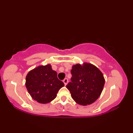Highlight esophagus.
Segmentation results:
<instances>
[{"mask_svg": "<svg viewBox=\"0 0 133 133\" xmlns=\"http://www.w3.org/2000/svg\"><path fill=\"white\" fill-rule=\"evenodd\" d=\"M63 83H64V85H67V83H68V79H67V78H64V79L63 80Z\"/></svg>", "mask_w": 133, "mask_h": 133, "instance_id": "obj_1", "label": "esophagus"}]
</instances>
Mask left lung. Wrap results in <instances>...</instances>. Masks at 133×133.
Instances as JSON below:
<instances>
[{"label":"left lung","instance_id":"1","mask_svg":"<svg viewBox=\"0 0 133 133\" xmlns=\"http://www.w3.org/2000/svg\"><path fill=\"white\" fill-rule=\"evenodd\" d=\"M71 82L66 85L72 98L82 105L91 104L100 97L105 80L97 67L89 63L72 66Z\"/></svg>","mask_w":133,"mask_h":133}]
</instances>
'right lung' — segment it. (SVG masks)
<instances>
[{
	"instance_id": "right-lung-1",
	"label": "right lung",
	"mask_w": 133,
	"mask_h": 133,
	"mask_svg": "<svg viewBox=\"0 0 133 133\" xmlns=\"http://www.w3.org/2000/svg\"><path fill=\"white\" fill-rule=\"evenodd\" d=\"M64 85L58 79L57 72L50 64L39 66L31 70L26 77V87L31 97L38 103L46 104L57 96L59 90Z\"/></svg>"
}]
</instances>
